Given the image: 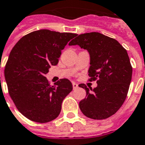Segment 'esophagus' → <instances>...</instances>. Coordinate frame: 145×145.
<instances>
[{"instance_id": "1", "label": "esophagus", "mask_w": 145, "mask_h": 145, "mask_svg": "<svg viewBox=\"0 0 145 145\" xmlns=\"http://www.w3.org/2000/svg\"><path fill=\"white\" fill-rule=\"evenodd\" d=\"M72 87H73V89H76L78 88V84L76 83V82H72Z\"/></svg>"}]
</instances>
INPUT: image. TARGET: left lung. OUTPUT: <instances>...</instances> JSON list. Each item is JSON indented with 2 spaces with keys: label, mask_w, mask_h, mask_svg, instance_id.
<instances>
[{
  "label": "left lung",
  "mask_w": 145,
  "mask_h": 145,
  "mask_svg": "<svg viewBox=\"0 0 145 145\" xmlns=\"http://www.w3.org/2000/svg\"><path fill=\"white\" fill-rule=\"evenodd\" d=\"M76 37L69 45H78L89 52V81L98 79L97 87L93 89L79 85L86 92V98L79 102V108L88 118H108L120 108L127 97L132 76L128 53L117 40L100 33Z\"/></svg>",
  "instance_id": "obj_1"
}]
</instances>
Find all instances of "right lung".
Segmentation results:
<instances>
[{
	"label": "right lung",
	"mask_w": 145,
	"mask_h": 145,
	"mask_svg": "<svg viewBox=\"0 0 145 145\" xmlns=\"http://www.w3.org/2000/svg\"><path fill=\"white\" fill-rule=\"evenodd\" d=\"M76 36L49 30L33 31L23 37L10 53L4 77L10 98L28 119L49 122L58 117L62 102L72 90L71 82L62 79L50 86L45 75L56 66L61 51Z\"/></svg>",
	"instance_id": "right-lung-1"
}]
</instances>
